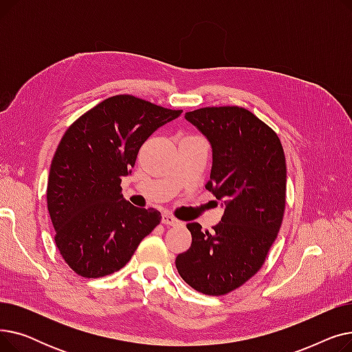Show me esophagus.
I'll return each instance as SVG.
<instances>
[{
	"instance_id": "34e87169",
	"label": "esophagus",
	"mask_w": 352,
	"mask_h": 352,
	"mask_svg": "<svg viewBox=\"0 0 352 352\" xmlns=\"http://www.w3.org/2000/svg\"><path fill=\"white\" fill-rule=\"evenodd\" d=\"M161 221H162V224H165V226H170V227L181 226V221H178L177 218H174V217H173L171 214H168V212H164V214H162Z\"/></svg>"
}]
</instances>
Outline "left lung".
<instances>
[{
	"mask_svg": "<svg viewBox=\"0 0 352 352\" xmlns=\"http://www.w3.org/2000/svg\"><path fill=\"white\" fill-rule=\"evenodd\" d=\"M186 120L211 144L212 166L206 188L224 206L211 231L187 224L190 250L175 267L194 289L224 295L247 283L265 261L283 224L287 165L272 129L241 107H207Z\"/></svg>",
	"mask_w": 352,
	"mask_h": 352,
	"instance_id": "8db88e82",
	"label": "left lung"
}]
</instances>
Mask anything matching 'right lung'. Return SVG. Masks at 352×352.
<instances>
[{
  "mask_svg": "<svg viewBox=\"0 0 352 352\" xmlns=\"http://www.w3.org/2000/svg\"><path fill=\"white\" fill-rule=\"evenodd\" d=\"M134 96L104 100L74 122L54 154L47 206L55 244L68 267L85 278L121 270L161 212L134 207L121 191L141 145L181 116Z\"/></svg>",
  "mask_w": 352,
  "mask_h": 352,
  "instance_id": "add662e5",
  "label": "right lung"
}]
</instances>
